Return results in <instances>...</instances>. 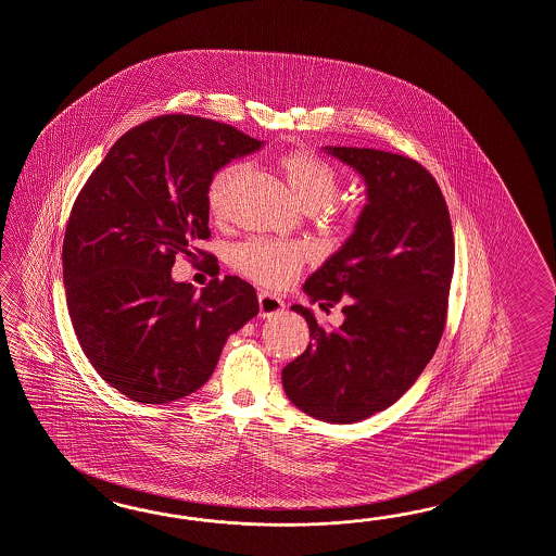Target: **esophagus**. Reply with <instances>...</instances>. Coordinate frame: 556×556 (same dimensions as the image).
I'll return each instance as SVG.
<instances>
[{"instance_id": "esophagus-1", "label": "esophagus", "mask_w": 556, "mask_h": 556, "mask_svg": "<svg viewBox=\"0 0 556 556\" xmlns=\"http://www.w3.org/2000/svg\"><path fill=\"white\" fill-rule=\"evenodd\" d=\"M283 301L269 293H258V313L261 317H273L277 313L283 312Z\"/></svg>"}]
</instances>
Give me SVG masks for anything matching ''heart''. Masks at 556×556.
Returning a JSON list of instances; mask_svg holds the SVG:
<instances>
[{"label": "heart", "instance_id": "obj_1", "mask_svg": "<svg viewBox=\"0 0 556 556\" xmlns=\"http://www.w3.org/2000/svg\"><path fill=\"white\" fill-rule=\"evenodd\" d=\"M289 189L305 211H317L338 199L339 175L336 166L312 150H291L277 161ZM244 175L241 163L225 164L211 178L206 189V204L213 217H229L230 204ZM230 267L247 279L267 289H281L298 277L305 261L307 249L293 241L249 239L230 249Z\"/></svg>", "mask_w": 556, "mask_h": 556}]
</instances>
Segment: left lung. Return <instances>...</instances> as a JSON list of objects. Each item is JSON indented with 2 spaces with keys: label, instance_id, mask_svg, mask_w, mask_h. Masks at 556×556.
<instances>
[{
  "label": "left lung",
  "instance_id": "obj_1",
  "mask_svg": "<svg viewBox=\"0 0 556 556\" xmlns=\"http://www.w3.org/2000/svg\"><path fill=\"white\" fill-rule=\"evenodd\" d=\"M367 185L352 237L303 289L313 303H343L339 329L309 326L307 350L281 371L285 393L307 416L366 420L420 378L446 327L454 235L444 194L414 159L386 150L327 147Z\"/></svg>",
  "mask_w": 556,
  "mask_h": 556
}]
</instances>
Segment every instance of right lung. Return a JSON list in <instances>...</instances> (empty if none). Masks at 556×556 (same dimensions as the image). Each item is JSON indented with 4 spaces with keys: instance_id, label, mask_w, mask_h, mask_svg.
I'll list each match as a JSON object with an SVG mask.
<instances>
[{
    "instance_id": "obj_1",
    "label": "right lung",
    "mask_w": 556,
    "mask_h": 556,
    "mask_svg": "<svg viewBox=\"0 0 556 556\" xmlns=\"http://www.w3.org/2000/svg\"><path fill=\"white\" fill-rule=\"evenodd\" d=\"M263 142L230 124L166 114L121 136L81 187L62 247L70 319L100 378L140 404L197 392L230 333L258 313L253 285L175 283L178 255L208 257L206 189ZM213 261V258H208Z\"/></svg>"
}]
</instances>
